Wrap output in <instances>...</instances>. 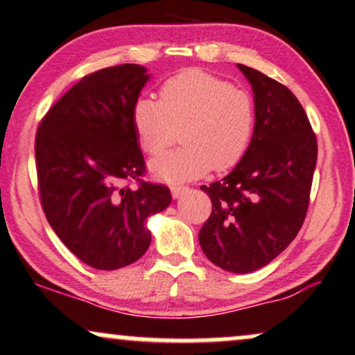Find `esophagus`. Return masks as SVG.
I'll return each mask as SVG.
<instances>
[{
  "label": "esophagus",
  "instance_id": "1",
  "mask_svg": "<svg viewBox=\"0 0 355 355\" xmlns=\"http://www.w3.org/2000/svg\"><path fill=\"white\" fill-rule=\"evenodd\" d=\"M187 192H189V187H184V186H174V187H171V194H173L174 199L182 198V196L187 194Z\"/></svg>",
  "mask_w": 355,
  "mask_h": 355
}]
</instances>
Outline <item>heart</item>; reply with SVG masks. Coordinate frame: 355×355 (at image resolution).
I'll return each instance as SVG.
<instances>
[{
    "label": "heart",
    "instance_id": "heart-1",
    "mask_svg": "<svg viewBox=\"0 0 355 355\" xmlns=\"http://www.w3.org/2000/svg\"><path fill=\"white\" fill-rule=\"evenodd\" d=\"M131 123L146 155L163 153L176 138L184 146L151 161V174L169 184L235 168L250 148L255 108L247 92L212 73L189 69L168 78L159 102L141 97Z\"/></svg>",
    "mask_w": 355,
    "mask_h": 355
}]
</instances>
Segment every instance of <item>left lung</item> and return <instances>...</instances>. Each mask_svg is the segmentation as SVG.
Listing matches in <instances>:
<instances>
[{
    "mask_svg": "<svg viewBox=\"0 0 355 355\" xmlns=\"http://www.w3.org/2000/svg\"><path fill=\"white\" fill-rule=\"evenodd\" d=\"M237 67L253 90V137L247 155L224 179L200 187L212 200V214L199 232V243L222 270L252 273L298 235L318 141L290 89L247 65Z\"/></svg>",
    "mask_w": 355,
    "mask_h": 355,
    "instance_id": "obj_1",
    "label": "left lung"
}]
</instances>
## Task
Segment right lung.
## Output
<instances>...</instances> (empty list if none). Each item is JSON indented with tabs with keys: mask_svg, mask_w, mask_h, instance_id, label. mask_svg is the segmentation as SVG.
<instances>
[{
	"mask_svg": "<svg viewBox=\"0 0 355 355\" xmlns=\"http://www.w3.org/2000/svg\"><path fill=\"white\" fill-rule=\"evenodd\" d=\"M150 77L138 64L85 76L37 130L44 214L65 247L92 268L118 270L141 258L151 243L146 218L171 204L166 186H123L144 173L131 108Z\"/></svg>",
	"mask_w": 355,
	"mask_h": 355,
	"instance_id": "obj_1",
	"label": "right lung"
}]
</instances>
